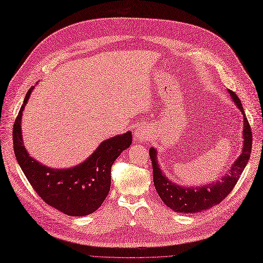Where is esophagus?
<instances>
[{
    "mask_svg": "<svg viewBox=\"0 0 263 263\" xmlns=\"http://www.w3.org/2000/svg\"><path fill=\"white\" fill-rule=\"evenodd\" d=\"M151 137H152V133L148 129H147V128L140 127L135 132V138H134V139H135L136 142L144 143V142H146L147 139H149Z\"/></svg>",
    "mask_w": 263,
    "mask_h": 263,
    "instance_id": "1",
    "label": "esophagus"
}]
</instances>
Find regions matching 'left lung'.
I'll use <instances>...</instances> for the list:
<instances>
[{
    "mask_svg": "<svg viewBox=\"0 0 263 263\" xmlns=\"http://www.w3.org/2000/svg\"><path fill=\"white\" fill-rule=\"evenodd\" d=\"M228 91L236 107L243 114V146L240 156L235 159L231 168L219 181H214L201 186H182L171 181L166 176L157 161V151L155 147L149 148V156L153 164L154 185L162 201L177 213H197L209 210L221 203L230 192L233 190L247 166L252 149V132L246 118L241 100L232 90Z\"/></svg>",
    "mask_w": 263,
    "mask_h": 263,
    "instance_id": "obj_1",
    "label": "left lung"
}]
</instances>
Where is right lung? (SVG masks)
I'll return each mask as SVG.
<instances>
[{
	"instance_id": "1",
	"label": "right lung",
	"mask_w": 263,
	"mask_h": 263,
	"mask_svg": "<svg viewBox=\"0 0 263 263\" xmlns=\"http://www.w3.org/2000/svg\"><path fill=\"white\" fill-rule=\"evenodd\" d=\"M33 88L31 87L25 96L13 126L16 161L31 186L50 206L71 216L91 214L109 193L111 166L132 145V133L127 132L101 142L86 161L73 167H48L30 156L22 139V112Z\"/></svg>"
}]
</instances>
